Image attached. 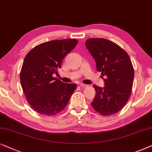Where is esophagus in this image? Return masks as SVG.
<instances>
[{"label":"esophagus","instance_id":"esophagus-1","mask_svg":"<svg viewBox=\"0 0 152 152\" xmlns=\"http://www.w3.org/2000/svg\"><path fill=\"white\" fill-rule=\"evenodd\" d=\"M80 87H82V88H87V87H88V85L83 84V83H81L80 85Z\"/></svg>","mask_w":152,"mask_h":152}]
</instances>
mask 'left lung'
<instances>
[{
	"mask_svg": "<svg viewBox=\"0 0 152 152\" xmlns=\"http://www.w3.org/2000/svg\"><path fill=\"white\" fill-rule=\"evenodd\" d=\"M86 45L105 82L104 88L93 86L96 95L92 106L102 115L115 114L124 108L131 94L134 69L130 57L120 46L104 38L88 39Z\"/></svg>",
	"mask_w": 152,
	"mask_h": 152,
	"instance_id": "8db88e82",
	"label": "left lung"
}]
</instances>
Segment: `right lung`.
Listing matches in <instances>:
<instances>
[{
    "label": "right lung",
    "instance_id": "right-lung-1",
    "mask_svg": "<svg viewBox=\"0 0 152 152\" xmlns=\"http://www.w3.org/2000/svg\"><path fill=\"white\" fill-rule=\"evenodd\" d=\"M78 40L65 39L44 42L30 50L23 62L20 80L26 100L39 114L53 116L67 105L77 88L53 77L62 60L76 47Z\"/></svg>",
    "mask_w": 152,
    "mask_h": 152
}]
</instances>
